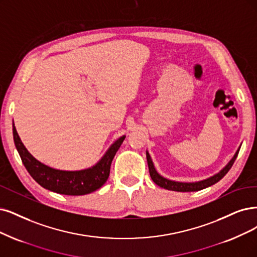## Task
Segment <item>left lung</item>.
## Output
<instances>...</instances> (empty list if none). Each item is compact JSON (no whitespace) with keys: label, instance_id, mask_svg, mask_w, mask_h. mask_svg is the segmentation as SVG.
<instances>
[{"label":"left lung","instance_id":"1","mask_svg":"<svg viewBox=\"0 0 257 257\" xmlns=\"http://www.w3.org/2000/svg\"><path fill=\"white\" fill-rule=\"evenodd\" d=\"M239 149L240 148H238V150L236 151V154L234 155L232 160L226 164V166L223 169L220 170L219 173L214 175L213 177H210L205 180H202V181H198V182H177V181H173V180H168L163 176H161L157 172L155 165L153 163V160H151L150 155L148 154V151H146V158H147L150 177L153 179V181L160 187H163L165 189H168V191H175V192H198V191H201L203 188H206L208 186L217 183L218 181H220V180L226 175V173L229 172L231 167L233 166L237 156H238Z\"/></svg>","mask_w":257,"mask_h":257}]
</instances>
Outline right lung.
I'll list each match as a JSON object with an SVG mask.
<instances>
[{"label": "right lung", "mask_w": 257, "mask_h": 257, "mask_svg": "<svg viewBox=\"0 0 257 257\" xmlns=\"http://www.w3.org/2000/svg\"><path fill=\"white\" fill-rule=\"evenodd\" d=\"M13 134L18 153L27 172L35 181L49 191L69 196H81L93 193L106 183L110 175L112 160L126 138V136H122L114 142L99 162L94 166L76 172H66L52 168L36 160L23 145L15 123H13Z\"/></svg>", "instance_id": "right-lung-1"}]
</instances>
